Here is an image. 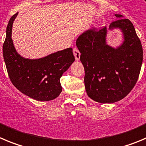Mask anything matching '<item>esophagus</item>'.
Masks as SVG:
<instances>
[{
  "mask_svg": "<svg viewBox=\"0 0 146 146\" xmlns=\"http://www.w3.org/2000/svg\"><path fill=\"white\" fill-rule=\"evenodd\" d=\"M73 52L76 60H79L80 56H81V53H80L79 50H78L77 47H74V48L73 49Z\"/></svg>",
  "mask_w": 146,
  "mask_h": 146,
  "instance_id": "esophagus-1",
  "label": "esophagus"
}]
</instances>
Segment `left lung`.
<instances>
[{"label":"left lung","mask_w":146,"mask_h":146,"mask_svg":"<svg viewBox=\"0 0 146 146\" xmlns=\"http://www.w3.org/2000/svg\"><path fill=\"white\" fill-rule=\"evenodd\" d=\"M119 18L110 29H120L124 42L117 48L107 44V27L91 29L80 35L76 46L85 70L84 83L88 96L99 103H114L128 94L135 85L143 62V47L133 24Z\"/></svg>","instance_id":"8db88e82"}]
</instances>
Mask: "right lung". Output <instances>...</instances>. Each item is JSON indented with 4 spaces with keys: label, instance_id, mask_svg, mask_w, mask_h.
<instances>
[{
    "label": "right lung",
    "instance_id": "right-lung-1",
    "mask_svg": "<svg viewBox=\"0 0 146 146\" xmlns=\"http://www.w3.org/2000/svg\"><path fill=\"white\" fill-rule=\"evenodd\" d=\"M18 13L10 19L3 54L10 80L21 93L37 101L55 99L62 92L60 78L74 62L73 49L67 48L39 59H26L16 52L11 39L13 23Z\"/></svg>",
    "mask_w": 146,
    "mask_h": 146
}]
</instances>
